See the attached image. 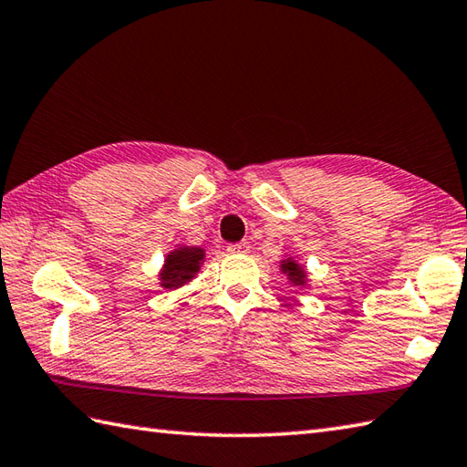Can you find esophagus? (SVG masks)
<instances>
[{"label":"esophagus","mask_w":467,"mask_h":467,"mask_svg":"<svg viewBox=\"0 0 467 467\" xmlns=\"http://www.w3.org/2000/svg\"><path fill=\"white\" fill-rule=\"evenodd\" d=\"M228 251H231V253H246V251H249V243L241 241V243L228 244Z\"/></svg>","instance_id":"34e87169"}]
</instances>
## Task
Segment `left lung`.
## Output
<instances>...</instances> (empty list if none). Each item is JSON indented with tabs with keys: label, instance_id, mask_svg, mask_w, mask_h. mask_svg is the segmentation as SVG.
Here are the masks:
<instances>
[{
	"label": "left lung",
	"instance_id": "obj_1",
	"mask_svg": "<svg viewBox=\"0 0 467 467\" xmlns=\"http://www.w3.org/2000/svg\"><path fill=\"white\" fill-rule=\"evenodd\" d=\"M279 269L293 286L303 289V286L309 285V273H306V269L301 263L295 261V256H285V259H281Z\"/></svg>",
	"mask_w": 467,
	"mask_h": 467
}]
</instances>
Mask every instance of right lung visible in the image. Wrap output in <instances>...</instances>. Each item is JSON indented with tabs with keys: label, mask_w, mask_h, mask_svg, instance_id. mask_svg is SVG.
Here are the masks:
<instances>
[{
	"label": "right lung",
	"mask_w": 467,
	"mask_h": 467,
	"mask_svg": "<svg viewBox=\"0 0 467 467\" xmlns=\"http://www.w3.org/2000/svg\"><path fill=\"white\" fill-rule=\"evenodd\" d=\"M204 249L202 246L176 244L171 253H166L164 265L158 271V285L166 291H176L181 286L191 283L204 265Z\"/></svg>",
	"instance_id": "1"
}]
</instances>
